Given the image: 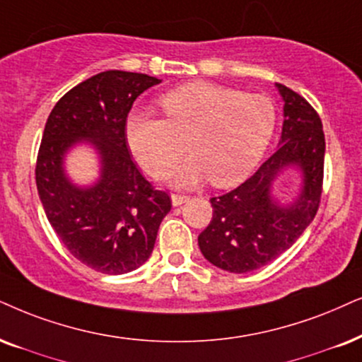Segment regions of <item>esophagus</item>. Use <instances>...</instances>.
<instances>
[{"mask_svg":"<svg viewBox=\"0 0 362 362\" xmlns=\"http://www.w3.org/2000/svg\"><path fill=\"white\" fill-rule=\"evenodd\" d=\"M190 195H184V194H172V204L173 205H182L185 202H189Z\"/></svg>","mask_w":362,"mask_h":362,"instance_id":"obj_1","label":"esophagus"}]
</instances>
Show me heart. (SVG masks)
Returning a JSON list of instances; mask_svg holds the SVG:
<instances>
[{"label":"heart","mask_w":362,"mask_h":362,"mask_svg":"<svg viewBox=\"0 0 362 362\" xmlns=\"http://www.w3.org/2000/svg\"><path fill=\"white\" fill-rule=\"evenodd\" d=\"M165 118L132 112L125 136L140 167L163 180L187 147L194 155L177 168L175 184L190 187L209 177L217 187L240 184L255 170L271 144L277 110L259 93L190 81L160 98Z\"/></svg>","instance_id":"heart-1"}]
</instances>
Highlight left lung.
<instances>
[{
    "instance_id": "obj_1",
    "label": "left lung",
    "mask_w": 362,
    "mask_h": 362,
    "mask_svg": "<svg viewBox=\"0 0 362 362\" xmlns=\"http://www.w3.org/2000/svg\"><path fill=\"white\" fill-rule=\"evenodd\" d=\"M284 98V125L277 152L244 184L212 197V221L199 235L204 257L223 271L245 274L264 267L286 252L314 221L324 184L322 122L304 97L277 83ZM303 170V192L294 204L272 202L270 185L284 166Z\"/></svg>"
}]
</instances>
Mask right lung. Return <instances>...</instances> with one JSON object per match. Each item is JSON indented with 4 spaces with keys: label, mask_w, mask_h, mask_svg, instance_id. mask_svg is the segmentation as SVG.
Here are the masks:
<instances>
[{
    "label": "right lung",
    "mask_w": 362,
    "mask_h": 362,
    "mask_svg": "<svg viewBox=\"0 0 362 362\" xmlns=\"http://www.w3.org/2000/svg\"><path fill=\"white\" fill-rule=\"evenodd\" d=\"M162 80L108 70L66 91L49 113L35 178L49 223L75 259L93 271L120 276L152 254L170 195L141 175L127 147V117L139 95ZM95 141L104 170L91 189H76L61 160L75 139Z\"/></svg>",
    "instance_id": "obj_1"
}]
</instances>
